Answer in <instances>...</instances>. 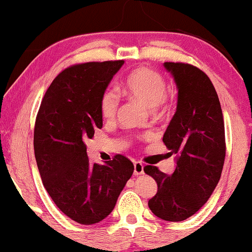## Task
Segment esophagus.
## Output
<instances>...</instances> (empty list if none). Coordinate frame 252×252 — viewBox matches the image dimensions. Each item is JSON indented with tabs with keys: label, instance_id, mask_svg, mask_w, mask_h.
I'll use <instances>...</instances> for the list:
<instances>
[{
	"label": "esophagus",
	"instance_id": "34e87169",
	"mask_svg": "<svg viewBox=\"0 0 252 252\" xmlns=\"http://www.w3.org/2000/svg\"><path fill=\"white\" fill-rule=\"evenodd\" d=\"M133 166H134V174L136 175H140V174H143V173H144V166H143V163L142 162H139V161H136L133 163Z\"/></svg>",
	"mask_w": 252,
	"mask_h": 252
}]
</instances>
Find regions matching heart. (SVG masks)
Wrapping results in <instances>:
<instances>
[{
	"mask_svg": "<svg viewBox=\"0 0 252 252\" xmlns=\"http://www.w3.org/2000/svg\"><path fill=\"white\" fill-rule=\"evenodd\" d=\"M121 91L129 98L137 99L158 110L167 102L166 82L161 73L149 67H138L125 78L121 84ZM119 98L114 91H105L101 98V115L105 120H112L116 115Z\"/></svg>",
	"mask_w": 252,
	"mask_h": 252,
	"instance_id": "b5f03b06",
	"label": "heart"
}]
</instances>
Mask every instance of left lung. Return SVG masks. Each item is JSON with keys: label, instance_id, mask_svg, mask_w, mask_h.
Wrapping results in <instances>:
<instances>
[{"label": "left lung", "instance_id": "8db88e82", "mask_svg": "<svg viewBox=\"0 0 252 252\" xmlns=\"http://www.w3.org/2000/svg\"><path fill=\"white\" fill-rule=\"evenodd\" d=\"M178 86L177 112L163 134V143L177 154L172 175L156 166L144 172L158 184L149 199L156 216L170 222L186 220L198 212L215 190L226 156L224 123L212 80L198 67L184 62H164Z\"/></svg>", "mask_w": 252, "mask_h": 252}]
</instances>
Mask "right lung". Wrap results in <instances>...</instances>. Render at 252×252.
<instances>
[{"label":"right lung","mask_w":252,"mask_h":252,"mask_svg":"<svg viewBox=\"0 0 252 252\" xmlns=\"http://www.w3.org/2000/svg\"><path fill=\"white\" fill-rule=\"evenodd\" d=\"M124 60L85 62L63 69L40 103L33 133L34 158L43 185L56 207L80 224H94L114 209L133 173V163L116 154L93 163L85 142L102 128L101 98Z\"/></svg>","instance_id":"1"}]
</instances>
